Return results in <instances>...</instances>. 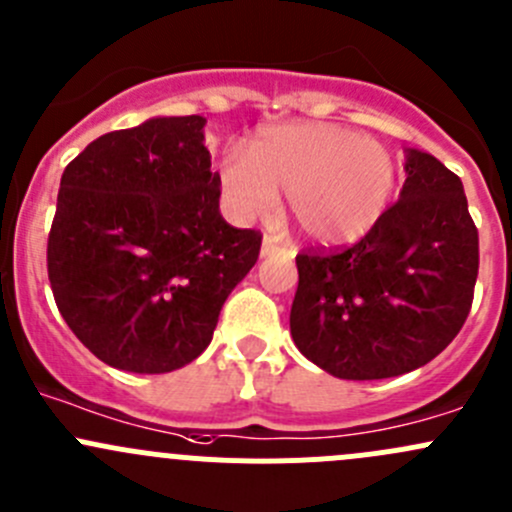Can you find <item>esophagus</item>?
I'll use <instances>...</instances> for the list:
<instances>
[{
    "label": "esophagus",
    "instance_id": "34e87169",
    "mask_svg": "<svg viewBox=\"0 0 512 512\" xmlns=\"http://www.w3.org/2000/svg\"><path fill=\"white\" fill-rule=\"evenodd\" d=\"M280 250V245H277V240L275 237H270V235H265V240H262V257H270V255H275V252Z\"/></svg>",
    "mask_w": 512,
    "mask_h": 512
}]
</instances>
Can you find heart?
<instances>
[{
  "instance_id": "1",
  "label": "heart",
  "mask_w": 512,
  "mask_h": 512,
  "mask_svg": "<svg viewBox=\"0 0 512 512\" xmlns=\"http://www.w3.org/2000/svg\"><path fill=\"white\" fill-rule=\"evenodd\" d=\"M220 190L237 218L270 213L287 193V215L317 245H347L381 220L396 188V163L381 143L332 123L265 128L247 158L227 153Z\"/></svg>"
}]
</instances>
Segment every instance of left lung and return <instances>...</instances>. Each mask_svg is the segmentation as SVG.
I'll return each mask as SVG.
<instances>
[{
    "label": "left lung",
    "instance_id": "8db88e82",
    "mask_svg": "<svg viewBox=\"0 0 512 512\" xmlns=\"http://www.w3.org/2000/svg\"><path fill=\"white\" fill-rule=\"evenodd\" d=\"M289 329L339 379H391L456 339L473 304L478 227L463 183L409 148L406 183L381 220L344 250H302Z\"/></svg>",
    "mask_w": 512,
    "mask_h": 512
}]
</instances>
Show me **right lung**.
Instances as JSON below:
<instances>
[{
  "mask_svg": "<svg viewBox=\"0 0 512 512\" xmlns=\"http://www.w3.org/2000/svg\"><path fill=\"white\" fill-rule=\"evenodd\" d=\"M203 116L151 118L84 148L61 175L46 270L61 317L113 369L165 374L205 352L260 257L220 215Z\"/></svg>",
  "mask_w": 512,
  "mask_h": 512,
  "instance_id": "add662e5",
  "label": "right lung"
}]
</instances>
